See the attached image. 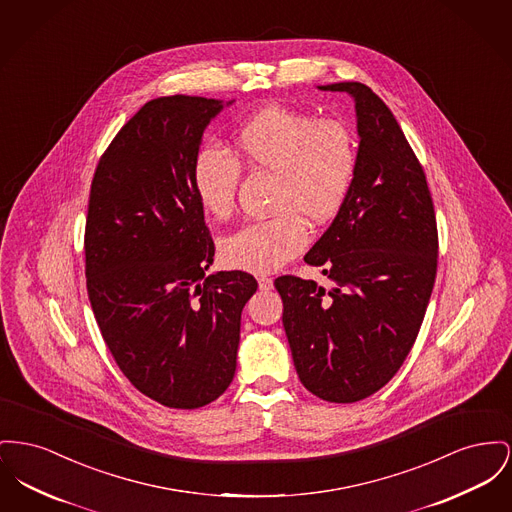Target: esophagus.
Here are the masks:
<instances>
[{"instance_id": "esophagus-1", "label": "esophagus", "mask_w": 512, "mask_h": 512, "mask_svg": "<svg viewBox=\"0 0 512 512\" xmlns=\"http://www.w3.org/2000/svg\"><path fill=\"white\" fill-rule=\"evenodd\" d=\"M257 282H259V288L263 290V292H269V290H272V278H269V276H259L257 278Z\"/></svg>"}]
</instances>
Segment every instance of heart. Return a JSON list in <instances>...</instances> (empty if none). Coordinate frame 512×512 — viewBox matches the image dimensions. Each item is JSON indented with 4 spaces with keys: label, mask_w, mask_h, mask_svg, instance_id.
<instances>
[{
    "label": "heart",
    "mask_w": 512,
    "mask_h": 512,
    "mask_svg": "<svg viewBox=\"0 0 512 512\" xmlns=\"http://www.w3.org/2000/svg\"><path fill=\"white\" fill-rule=\"evenodd\" d=\"M243 160L278 178L269 220L241 226L220 243L222 261L240 271H276L307 245L305 222L321 226L342 209L358 168L356 139L344 121L272 104L236 133ZM191 183L205 212L224 220L236 209L238 160L218 147L197 152Z\"/></svg>",
    "instance_id": "obj_1"
}]
</instances>
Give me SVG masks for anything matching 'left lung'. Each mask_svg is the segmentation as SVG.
Listing matches in <instances>:
<instances>
[{"mask_svg":"<svg viewBox=\"0 0 512 512\" xmlns=\"http://www.w3.org/2000/svg\"><path fill=\"white\" fill-rule=\"evenodd\" d=\"M358 168L342 209L303 261L315 280L278 276L282 323L303 387L327 402H358L383 389L410 354L437 274V220L420 160L387 104L361 83Z\"/></svg>","mask_w":512,"mask_h":512,"instance_id":"8db88e82","label":"left lung"}]
</instances>
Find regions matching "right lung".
<instances>
[{"label":"right lung","instance_id":"obj_1","mask_svg":"<svg viewBox=\"0 0 512 512\" xmlns=\"http://www.w3.org/2000/svg\"><path fill=\"white\" fill-rule=\"evenodd\" d=\"M222 108L203 96L154 98L121 127L92 178L85 228L92 311L123 375L168 408L195 410L228 389L241 311L257 292L247 272L205 274L214 241L191 168Z\"/></svg>","mask_w":512,"mask_h":512}]
</instances>
